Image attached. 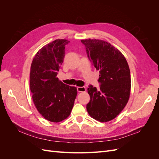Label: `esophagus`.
I'll use <instances>...</instances> for the list:
<instances>
[{
	"label": "esophagus",
	"mask_w": 159,
	"mask_h": 159,
	"mask_svg": "<svg viewBox=\"0 0 159 159\" xmlns=\"http://www.w3.org/2000/svg\"><path fill=\"white\" fill-rule=\"evenodd\" d=\"M77 90H78V92H85L86 88L85 87H77Z\"/></svg>",
	"instance_id": "34e87169"
}]
</instances>
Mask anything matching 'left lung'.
Instances as JSON below:
<instances>
[{"label":"left lung","instance_id":"8db88e82","mask_svg":"<svg viewBox=\"0 0 159 159\" xmlns=\"http://www.w3.org/2000/svg\"><path fill=\"white\" fill-rule=\"evenodd\" d=\"M89 60L99 70L100 89L89 85L90 101L86 108L90 116L100 122L116 117L127 105L131 91V74L122 53L102 40H81Z\"/></svg>","mask_w":159,"mask_h":159}]
</instances>
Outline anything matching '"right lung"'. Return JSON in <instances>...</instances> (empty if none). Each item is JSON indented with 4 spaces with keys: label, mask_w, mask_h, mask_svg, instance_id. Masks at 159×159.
<instances>
[{
    "label": "right lung",
    "mask_w": 159,
    "mask_h": 159,
    "mask_svg": "<svg viewBox=\"0 0 159 159\" xmlns=\"http://www.w3.org/2000/svg\"><path fill=\"white\" fill-rule=\"evenodd\" d=\"M69 42L57 39L43 46L36 54L30 67L33 102L43 117L54 123L70 116L78 93L75 87L64 84L57 78L65 56V46Z\"/></svg>",
    "instance_id": "add662e5"
}]
</instances>
